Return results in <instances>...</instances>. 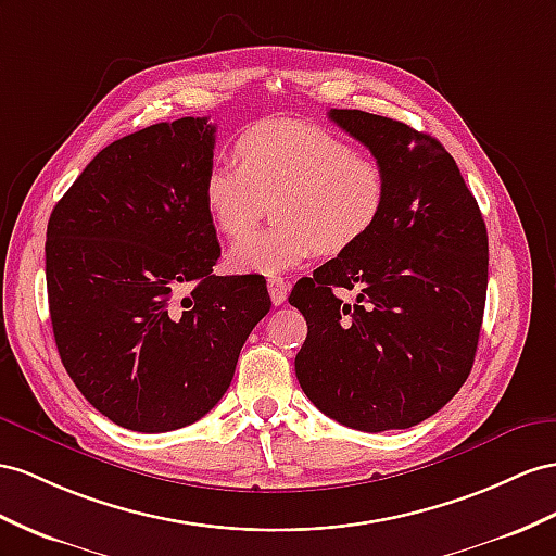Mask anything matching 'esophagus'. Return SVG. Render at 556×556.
I'll list each match as a JSON object with an SVG mask.
<instances>
[{"instance_id": "1", "label": "esophagus", "mask_w": 556, "mask_h": 556, "mask_svg": "<svg viewBox=\"0 0 556 556\" xmlns=\"http://www.w3.org/2000/svg\"><path fill=\"white\" fill-rule=\"evenodd\" d=\"M267 289H269V298H273L275 305H281L283 301H287L289 283L283 281L281 277H269V279H267Z\"/></svg>"}]
</instances>
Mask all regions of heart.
<instances>
[{"instance_id": "obj_1", "label": "heart", "mask_w": 556, "mask_h": 556, "mask_svg": "<svg viewBox=\"0 0 556 556\" xmlns=\"http://www.w3.org/2000/svg\"><path fill=\"white\" fill-rule=\"evenodd\" d=\"M237 160L213 162L204 204L213 225L237 239L274 199L276 223L227 251L235 273L279 275L317 251L345 253L376 230L388 206L386 168L315 124L269 119L235 142Z\"/></svg>"}]
</instances>
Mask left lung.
<instances>
[{
    "mask_svg": "<svg viewBox=\"0 0 556 556\" xmlns=\"http://www.w3.org/2000/svg\"><path fill=\"white\" fill-rule=\"evenodd\" d=\"M388 176V206L357 247L295 283L307 338L295 376L321 414L362 432L434 416L475 364L489 287V235L446 148L408 124L331 110ZM336 288H357L345 304Z\"/></svg>",
    "mask_w": 556,
    "mask_h": 556,
    "instance_id": "obj_1",
    "label": "left lung"
}]
</instances>
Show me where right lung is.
<instances>
[{"label": "right lung", "instance_id": "1", "mask_svg": "<svg viewBox=\"0 0 556 556\" xmlns=\"http://www.w3.org/2000/svg\"><path fill=\"white\" fill-rule=\"evenodd\" d=\"M213 146L208 117L152 124L98 152L51 211L55 348L87 402L126 430L170 432L206 416L273 305L258 275H213Z\"/></svg>", "mask_w": 556, "mask_h": 556}]
</instances>
